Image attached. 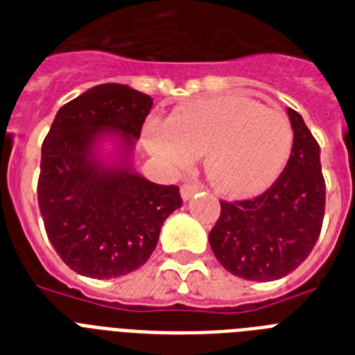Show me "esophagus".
Returning <instances> with one entry per match:
<instances>
[{"mask_svg": "<svg viewBox=\"0 0 355 355\" xmlns=\"http://www.w3.org/2000/svg\"><path fill=\"white\" fill-rule=\"evenodd\" d=\"M202 186L200 184H193V182H188V184H182V188H180V195H182L184 200H189L193 197L197 191H200Z\"/></svg>", "mask_w": 355, "mask_h": 355, "instance_id": "34e87169", "label": "esophagus"}]
</instances>
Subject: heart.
Listing matches in <instances>:
<instances>
[{"label": "heart", "instance_id": "heart-1", "mask_svg": "<svg viewBox=\"0 0 355 355\" xmlns=\"http://www.w3.org/2000/svg\"><path fill=\"white\" fill-rule=\"evenodd\" d=\"M147 149L173 169H186L205 155L208 177L230 197H250L269 188L293 149L286 114L243 96L199 99L177 108L167 123H147Z\"/></svg>", "mask_w": 355, "mask_h": 355}]
</instances>
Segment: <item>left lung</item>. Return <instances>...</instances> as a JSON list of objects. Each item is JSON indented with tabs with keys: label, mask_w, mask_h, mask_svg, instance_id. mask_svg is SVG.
<instances>
[{
	"label": "left lung",
	"mask_w": 355,
	"mask_h": 355,
	"mask_svg": "<svg viewBox=\"0 0 355 355\" xmlns=\"http://www.w3.org/2000/svg\"><path fill=\"white\" fill-rule=\"evenodd\" d=\"M291 156L284 173L256 199L225 202L208 241L219 263L254 282L284 278L308 258L319 239L326 188L320 147L302 116L287 108Z\"/></svg>",
	"instance_id": "8db88e82"
}]
</instances>
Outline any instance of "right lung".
<instances>
[{
  "instance_id": "right-lung-1",
  "label": "right lung",
  "mask_w": 355,
  "mask_h": 355,
  "mask_svg": "<svg viewBox=\"0 0 355 355\" xmlns=\"http://www.w3.org/2000/svg\"><path fill=\"white\" fill-rule=\"evenodd\" d=\"M150 108L153 99L127 85L94 86L58 110L44 139L38 206L53 248L79 275L107 280L139 269L182 206L177 186L132 167ZM103 143L113 144L110 155Z\"/></svg>"
}]
</instances>
